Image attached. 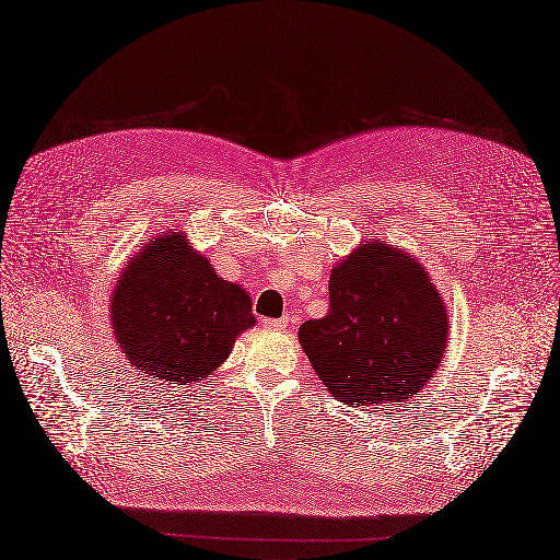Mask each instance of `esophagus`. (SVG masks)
<instances>
[{
	"label": "esophagus",
	"instance_id": "1",
	"mask_svg": "<svg viewBox=\"0 0 560 560\" xmlns=\"http://www.w3.org/2000/svg\"><path fill=\"white\" fill-rule=\"evenodd\" d=\"M261 326L266 330H284L287 322H284V318H261Z\"/></svg>",
	"mask_w": 560,
	"mask_h": 560
}]
</instances>
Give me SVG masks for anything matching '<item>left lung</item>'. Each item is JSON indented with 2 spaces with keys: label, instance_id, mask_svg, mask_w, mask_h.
<instances>
[{
  "label": "left lung",
  "instance_id": "8db88e82",
  "mask_svg": "<svg viewBox=\"0 0 560 560\" xmlns=\"http://www.w3.org/2000/svg\"><path fill=\"white\" fill-rule=\"evenodd\" d=\"M328 291V314L305 322L299 341L341 404L398 406L435 376L448 314L415 255L364 242L335 266Z\"/></svg>",
  "mask_w": 560,
  "mask_h": 560
}]
</instances>
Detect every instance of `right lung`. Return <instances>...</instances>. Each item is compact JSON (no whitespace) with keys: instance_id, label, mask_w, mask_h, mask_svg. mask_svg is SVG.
Wrapping results in <instances>:
<instances>
[{"instance_id":"1","label":"right lung","mask_w":560,"mask_h":560,"mask_svg":"<svg viewBox=\"0 0 560 560\" xmlns=\"http://www.w3.org/2000/svg\"><path fill=\"white\" fill-rule=\"evenodd\" d=\"M109 316L129 364L168 385L209 381L257 324L248 291L219 278L184 232H162L127 259Z\"/></svg>"}]
</instances>
